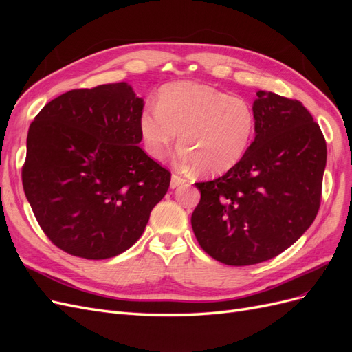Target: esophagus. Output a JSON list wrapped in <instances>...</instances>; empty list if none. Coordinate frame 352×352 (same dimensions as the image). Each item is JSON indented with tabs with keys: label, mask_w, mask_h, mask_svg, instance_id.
Masks as SVG:
<instances>
[{
	"label": "esophagus",
	"mask_w": 352,
	"mask_h": 352,
	"mask_svg": "<svg viewBox=\"0 0 352 352\" xmlns=\"http://www.w3.org/2000/svg\"><path fill=\"white\" fill-rule=\"evenodd\" d=\"M185 184H186V179L180 177V176H177V175H172V180H170V188L175 189V188L182 186V185H185Z\"/></svg>",
	"instance_id": "esophagus-1"
}]
</instances>
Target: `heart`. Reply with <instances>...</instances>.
Segmentation results:
<instances>
[{
  "label": "heart",
  "instance_id": "heart-1",
  "mask_svg": "<svg viewBox=\"0 0 352 352\" xmlns=\"http://www.w3.org/2000/svg\"><path fill=\"white\" fill-rule=\"evenodd\" d=\"M255 126V111L247 100L195 82L167 85L157 107L140 117L148 154L162 160L180 133L179 160L206 175L235 167L248 151Z\"/></svg>",
  "mask_w": 352,
  "mask_h": 352
}]
</instances>
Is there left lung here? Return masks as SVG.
Returning <instances> with one entry per match:
<instances>
[{
    "label": "left lung",
    "instance_id": "8db88e82",
    "mask_svg": "<svg viewBox=\"0 0 352 352\" xmlns=\"http://www.w3.org/2000/svg\"><path fill=\"white\" fill-rule=\"evenodd\" d=\"M255 138L226 175L195 184L190 225L201 248L228 265H251L289 248L320 207L326 141L304 105L258 91Z\"/></svg>",
    "mask_w": 352,
    "mask_h": 352
}]
</instances>
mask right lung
Instances as JSON below:
<instances>
[{
  "label": "right lung",
  "mask_w": 352,
  "mask_h": 352,
  "mask_svg": "<svg viewBox=\"0 0 352 352\" xmlns=\"http://www.w3.org/2000/svg\"><path fill=\"white\" fill-rule=\"evenodd\" d=\"M144 100L127 82L73 89L32 122L23 189L45 235L76 257H116L141 238L170 173L138 145Z\"/></svg>",
  "instance_id": "add662e5"
}]
</instances>
